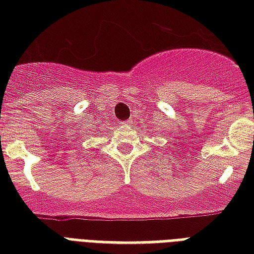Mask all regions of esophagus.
Here are the masks:
<instances>
[{
	"instance_id": "1",
	"label": "esophagus",
	"mask_w": 254,
	"mask_h": 254,
	"mask_svg": "<svg viewBox=\"0 0 254 254\" xmlns=\"http://www.w3.org/2000/svg\"><path fill=\"white\" fill-rule=\"evenodd\" d=\"M131 124H133V121L129 119V120H127V121H123V123H121V125H123V127H130Z\"/></svg>"
}]
</instances>
